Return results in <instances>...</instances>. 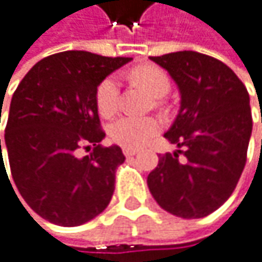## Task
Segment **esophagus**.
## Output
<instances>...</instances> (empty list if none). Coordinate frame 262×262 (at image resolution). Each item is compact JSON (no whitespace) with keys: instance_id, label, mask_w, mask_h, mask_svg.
Listing matches in <instances>:
<instances>
[{"instance_id":"obj_1","label":"esophagus","mask_w":262,"mask_h":262,"mask_svg":"<svg viewBox=\"0 0 262 262\" xmlns=\"http://www.w3.org/2000/svg\"><path fill=\"white\" fill-rule=\"evenodd\" d=\"M122 152H124V155H125L127 158H130V157H135V155L138 154V150H137V149H124Z\"/></svg>"}]
</instances>
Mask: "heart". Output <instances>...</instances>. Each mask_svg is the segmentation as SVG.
Here are the masks:
<instances>
[{
  "label": "heart",
  "mask_w": 262,
  "mask_h": 262,
  "mask_svg": "<svg viewBox=\"0 0 262 262\" xmlns=\"http://www.w3.org/2000/svg\"><path fill=\"white\" fill-rule=\"evenodd\" d=\"M132 78L155 96L166 93L170 87V81L167 75L161 69L154 66H144L134 70ZM118 96H119L118 79L115 76H107L105 79H102L96 90V105L102 116H110L116 110ZM160 130H161V121L157 118L124 115L110 124L108 134L113 143L127 149H137L144 146Z\"/></svg>",
  "instance_id": "b5f03b06"
}]
</instances>
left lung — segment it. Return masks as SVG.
Listing matches in <instances>:
<instances>
[{
  "label": "left lung",
  "instance_id": "left-lung-1",
  "mask_svg": "<svg viewBox=\"0 0 262 262\" xmlns=\"http://www.w3.org/2000/svg\"><path fill=\"white\" fill-rule=\"evenodd\" d=\"M150 59L169 72L181 102L164 134L178 150L160 157L147 177L149 190L169 213L204 218L229 200L246 166L252 135L249 92L230 67L204 53L183 50Z\"/></svg>",
  "mask_w": 262,
  "mask_h": 262
}]
</instances>
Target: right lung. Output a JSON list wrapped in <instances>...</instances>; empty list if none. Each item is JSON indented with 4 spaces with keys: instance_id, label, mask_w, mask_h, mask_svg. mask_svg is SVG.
Masks as SVG:
<instances>
[{
    "instance_id": "1",
    "label": "right lung",
    "mask_w": 262,
    "mask_h": 262,
    "mask_svg": "<svg viewBox=\"0 0 262 262\" xmlns=\"http://www.w3.org/2000/svg\"><path fill=\"white\" fill-rule=\"evenodd\" d=\"M130 59L67 50L38 61L16 87L4 135L9 166L21 196L44 220L81 226L108 206L125 158L118 146L98 144L105 134L96 90ZM81 144H93L94 150L78 159ZM3 164L1 154L6 170Z\"/></svg>"
}]
</instances>
